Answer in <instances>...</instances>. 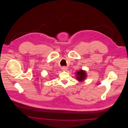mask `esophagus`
Instances as JSON below:
<instances>
[{
    "instance_id": "esophagus-1",
    "label": "esophagus",
    "mask_w": 128,
    "mask_h": 128,
    "mask_svg": "<svg viewBox=\"0 0 128 128\" xmlns=\"http://www.w3.org/2000/svg\"><path fill=\"white\" fill-rule=\"evenodd\" d=\"M62 70H67V68H66V66H62Z\"/></svg>"
}]
</instances>
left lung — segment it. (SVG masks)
Here are the masks:
<instances>
[{"label": "left lung", "instance_id": "obj_1", "mask_svg": "<svg viewBox=\"0 0 128 128\" xmlns=\"http://www.w3.org/2000/svg\"><path fill=\"white\" fill-rule=\"evenodd\" d=\"M76 79L79 81L81 82L84 81L87 76V74L86 73V72L85 70H80V71H78L76 72Z\"/></svg>", "mask_w": 128, "mask_h": 128}]
</instances>
